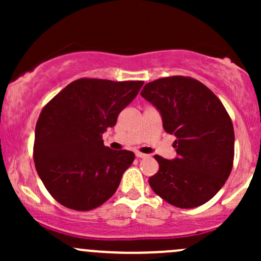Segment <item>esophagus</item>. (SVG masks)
<instances>
[{
  "label": "esophagus",
  "instance_id": "obj_1",
  "mask_svg": "<svg viewBox=\"0 0 261 261\" xmlns=\"http://www.w3.org/2000/svg\"><path fill=\"white\" fill-rule=\"evenodd\" d=\"M135 154H136L137 158H146V157H147V154L141 153V152H136V153H135Z\"/></svg>",
  "mask_w": 261,
  "mask_h": 261
}]
</instances>
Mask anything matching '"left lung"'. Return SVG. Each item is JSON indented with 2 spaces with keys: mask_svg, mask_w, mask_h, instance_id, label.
<instances>
[{
  "mask_svg": "<svg viewBox=\"0 0 261 261\" xmlns=\"http://www.w3.org/2000/svg\"><path fill=\"white\" fill-rule=\"evenodd\" d=\"M141 95L160 110L164 131L176 137L175 160L154 155L160 169L148 179L152 190L180 208L207 202L228 179L234 160L226 108L203 83L185 76L149 82Z\"/></svg>",
  "mask_w": 261,
  "mask_h": 261,
  "instance_id": "left-lung-1",
  "label": "left lung"
}]
</instances>
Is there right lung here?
<instances>
[{"label": "right lung", "instance_id": "right-lung-1", "mask_svg": "<svg viewBox=\"0 0 261 261\" xmlns=\"http://www.w3.org/2000/svg\"><path fill=\"white\" fill-rule=\"evenodd\" d=\"M142 85V81L80 79L43 108L33 157L46 190L62 206L89 211L114 195L135 154L113 151L101 136Z\"/></svg>", "mask_w": 261, "mask_h": 261}]
</instances>
